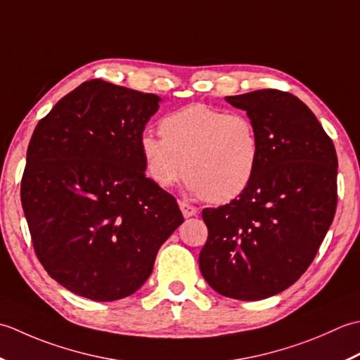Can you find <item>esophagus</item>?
<instances>
[{
	"instance_id": "esophagus-1",
	"label": "esophagus",
	"mask_w": 360,
	"mask_h": 360,
	"mask_svg": "<svg viewBox=\"0 0 360 360\" xmlns=\"http://www.w3.org/2000/svg\"><path fill=\"white\" fill-rule=\"evenodd\" d=\"M180 210L185 217H193L197 214V211H199L195 207H193V205H189L188 202H180Z\"/></svg>"
}]
</instances>
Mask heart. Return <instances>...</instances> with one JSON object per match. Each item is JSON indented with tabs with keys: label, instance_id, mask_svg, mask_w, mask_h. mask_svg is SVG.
I'll use <instances>...</instances> for the list:
<instances>
[{
	"label": "heart",
	"instance_id": "heart-1",
	"mask_svg": "<svg viewBox=\"0 0 360 360\" xmlns=\"http://www.w3.org/2000/svg\"><path fill=\"white\" fill-rule=\"evenodd\" d=\"M160 135L139 138L146 172L158 186L171 188L185 174L191 193L226 203L252 185L261 143L247 115L193 104L166 115Z\"/></svg>",
	"mask_w": 360,
	"mask_h": 360
}]
</instances>
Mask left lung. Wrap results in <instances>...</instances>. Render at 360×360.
I'll list each match as a JSON object with an SVG mask.
<instances>
[{"mask_svg":"<svg viewBox=\"0 0 360 360\" xmlns=\"http://www.w3.org/2000/svg\"><path fill=\"white\" fill-rule=\"evenodd\" d=\"M245 110L261 158L244 194L202 217L205 280L224 297L255 302L280 293L311 266L337 207V153L315 115L297 96L266 88L226 96Z\"/></svg>","mask_w":360,"mask_h":360,"instance_id":"8db88e82","label":"left lung"}]
</instances>
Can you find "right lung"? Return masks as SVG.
Segmentation results:
<instances>
[{"mask_svg": "<svg viewBox=\"0 0 360 360\" xmlns=\"http://www.w3.org/2000/svg\"><path fill=\"white\" fill-rule=\"evenodd\" d=\"M155 94L93 79L40 120L27 146L21 205L37 258L94 302L136 292L183 222L175 197L146 177L139 150Z\"/></svg>", "mask_w": 360, "mask_h": 360, "instance_id": "1", "label": "right lung"}]
</instances>
